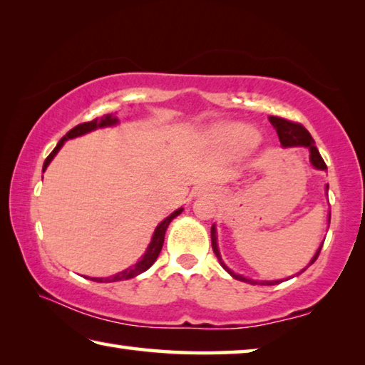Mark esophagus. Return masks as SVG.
Here are the masks:
<instances>
[{
	"instance_id": "1",
	"label": "esophagus",
	"mask_w": 365,
	"mask_h": 365,
	"mask_svg": "<svg viewBox=\"0 0 365 365\" xmlns=\"http://www.w3.org/2000/svg\"><path fill=\"white\" fill-rule=\"evenodd\" d=\"M196 195H197V196H215V191L210 190V188L202 187V188H200V190L196 191Z\"/></svg>"
}]
</instances>
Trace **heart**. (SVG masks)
Returning a JSON list of instances; mask_svg holds the SVG:
<instances>
[{
    "label": "heart",
    "instance_id": "b5f03b06",
    "mask_svg": "<svg viewBox=\"0 0 365 365\" xmlns=\"http://www.w3.org/2000/svg\"><path fill=\"white\" fill-rule=\"evenodd\" d=\"M222 134L241 147H252L257 142L258 134L254 128L247 124H228L222 125Z\"/></svg>",
    "mask_w": 365,
    "mask_h": 365
}]
</instances>
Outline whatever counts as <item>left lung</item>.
I'll return each mask as SVG.
<instances>
[{
    "instance_id": "8db88e82",
    "label": "left lung",
    "mask_w": 365,
    "mask_h": 365,
    "mask_svg": "<svg viewBox=\"0 0 365 365\" xmlns=\"http://www.w3.org/2000/svg\"><path fill=\"white\" fill-rule=\"evenodd\" d=\"M268 119H269V123L273 124V128L276 129L277 137H279V142H281V145H282L284 148H289V147H304V148H308L309 150V161H311V164H313V168L317 169V170H326L327 169L326 163H324L322 156L319 155V151H317V148L314 147L313 137H311L309 132L304 129L302 124L287 121V119H282V118H277V116H269ZM326 191H329V185H326ZM327 225H330V214L327 217ZM210 240H212V249H214V254L218 258V262H220L222 268L227 271V273L231 277H235V279L242 281V282H247V284H254V286H255V284H262V286H274V284L282 282V279H277V281H257V279H250V277H244L242 274L235 273L233 269L227 267V263L223 262V258L220 255V250H218L217 227H215V225H212V228H210ZM322 244L324 242H321L319 249L316 250V254L313 255V258H311L309 263L307 264V268L311 267V264L316 262V258L319 257V252L322 249ZM307 268H303L300 273H297V276L302 274ZM289 279H290V277H289Z\"/></svg>"
}]
</instances>
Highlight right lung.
<instances>
[{"instance_id":"right-lung-1","label":"right lung","mask_w":365,"mask_h":365,"mask_svg":"<svg viewBox=\"0 0 365 365\" xmlns=\"http://www.w3.org/2000/svg\"><path fill=\"white\" fill-rule=\"evenodd\" d=\"M119 123V119L116 115L110 113V115H103L102 118H97L94 121H89V123H83V124H78L76 128H73L71 130L67 132V135H63L61 138V142L57 143V147L52 150V153L46 158V161L43 164V172H46L48 169V165L51 164V161L54 160V156L61 151V148L63 147V143L70 140V138H76V137H81L84 134H89V132L96 130V129H103V128H113ZM183 207L177 209L172 212L169 217H165L164 220L158 225L153 236H151V241L148 244L147 250H145V254L138 258L135 264H132V267L125 268L123 271H119V273L113 274V276H108V277H91V281H96V282H116V281H125V279H132V277H135L138 274H142L143 271H147L151 264L156 262L158 255H160V252L163 249V244H164V235H165V230H168L169 223L174 220L177 215L182 214Z\"/></svg>"}]
</instances>
